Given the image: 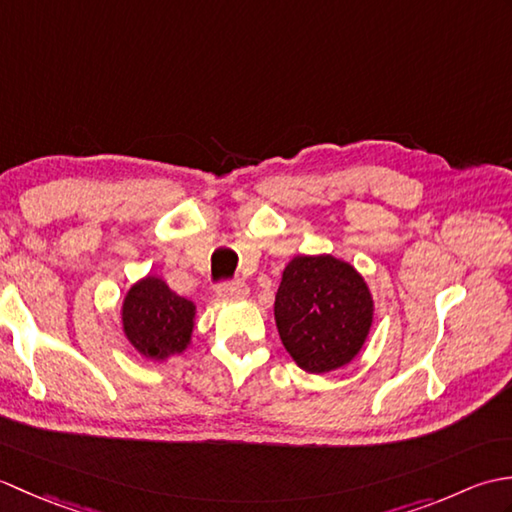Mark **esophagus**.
Listing matches in <instances>:
<instances>
[{
	"instance_id": "obj_1",
	"label": "esophagus",
	"mask_w": 512,
	"mask_h": 512,
	"mask_svg": "<svg viewBox=\"0 0 512 512\" xmlns=\"http://www.w3.org/2000/svg\"><path fill=\"white\" fill-rule=\"evenodd\" d=\"M217 295L224 299H244L248 295V286L244 281H224V284L217 286Z\"/></svg>"
}]
</instances>
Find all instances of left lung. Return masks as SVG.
I'll return each mask as SVG.
<instances>
[{
	"label": "left lung",
	"instance_id": "8db88e82",
	"mask_svg": "<svg viewBox=\"0 0 512 512\" xmlns=\"http://www.w3.org/2000/svg\"><path fill=\"white\" fill-rule=\"evenodd\" d=\"M372 310L363 277L330 255L292 259L275 297L281 343L310 374L352 361L367 339Z\"/></svg>",
	"mask_w": 512,
	"mask_h": 512
}]
</instances>
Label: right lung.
I'll return each mask as SVG.
<instances>
[{"instance_id": "add662e5", "label": "right lung", "mask_w": 512, "mask_h": 512, "mask_svg": "<svg viewBox=\"0 0 512 512\" xmlns=\"http://www.w3.org/2000/svg\"><path fill=\"white\" fill-rule=\"evenodd\" d=\"M195 306L176 295L165 281L147 277L127 292L123 303L125 336L136 350L162 361L189 345Z\"/></svg>"}]
</instances>
